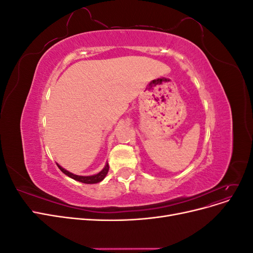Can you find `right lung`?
<instances>
[{"label": "right lung", "instance_id": "add662e5", "mask_svg": "<svg viewBox=\"0 0 253 253\" xmlns=\"http://www.w3.org/2000/svg\"><path fill=\"white\" fill-rule=\"evenodd\" d=\"M57 166H58V168H59L61 171H62L65 175L68 176V177H71V178H73L75 180L83 182V183H97V182H100V181H102L104 179L106 174H108V172H109V164H106L105 167L99 173H97L95 175H89V176L76 175V174L71 173L70 171L63 169V168L61 167V166H59L58 164H57Z\"/></svg>", "mask_w": 253, "mask_h": 253}]
</instances>
